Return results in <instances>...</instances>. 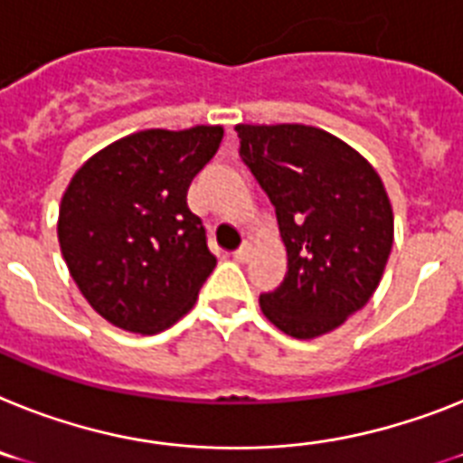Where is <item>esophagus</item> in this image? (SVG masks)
<instances>
[{
	"instance_id": "obj_1",
	"label": "esophagus",
	"mask_w": 463,
	"mask_h": 463,
	"mask_svg": "<svg viewBox=\"0 0 463 463\" xmlns=\"http://www.w3.org/2000/svg\"><path fill=\"white\" fill-rule=\"evenodd\" d=\"M250 254H251L250 244H242L240 250L232 251V259H235V261H240V263H244V261H250Z\"/></svg>"
}]
</instances>
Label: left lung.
<instances>
[{"instance_id":"1","label":"left lung","mask_w":463,"mask_h":463,"mask_svg":"<svg viewBox=\"0 0 463 463\" xmlns=\"http://www.w3.org/2000/svg\"><path fill=\"white\" fill-rule=\"evenodd\" d=\"M240 157L273 202L287 275L259 298L294 339L336 329L372 298L393 247V209L374 166L304 124H238Z\"/></svg>"}]
</instances>
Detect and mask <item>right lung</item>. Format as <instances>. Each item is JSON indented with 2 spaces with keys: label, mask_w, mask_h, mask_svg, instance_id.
<instances>
[{
  "label": "right lung",
  "mask_w": 463,
  "mask_h": 463,
  "mask_svg": "<svg viewBox=\"0 0 463 463\" xmlns=\"http://www.w3.org/2000/svg\"><path fill=\"white\" fill-rule=\"evenodd\" d=\"M221 127L147 129L93 155L58 212V242L91 308L115 327L157 334L185 316L212 275L193 178L216 155Z\"/></svg>",
  "instance_id": "add662e5"
}]
</instances>
